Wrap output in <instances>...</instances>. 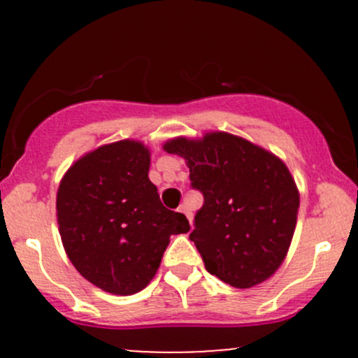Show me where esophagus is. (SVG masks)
I'll list each match as a JSON object with an SVG mask.
<instances>
[{
	"instance_id": "34e87169",
	"label": "esophagus",
	"mask_w": 358,
	"mask_h": 358,
	"mask_svg": "<svg viewBox=\"0 0 358 358\" xmlns=\"http://www.w3.org/2000/svg\"><path fill=\"white\" fill-rule=\"evenodd\" d=\"M180 212L185 213V217H187L188 222H190V225L193 224V213L190 208H188V205H180Z\"/></svg>"
}]
</instances>
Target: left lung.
Listing matches in <instances>:
<instances>
[{
  "instance_id": "8db88e82",
  "label": "left lung",
  "mask_w": 358,
  "mask_h": 358,
  "mask_svg": "<svg viewBox=\"0 0 358 358\" xmlns=\"http://www.w3.org/2000/svg\"><path fill=\"white\" fill-rule=\"evenodd\" d=\"M166 153L185 158L190 182L203 193L190 241L205 269L245 289L273 276L285 261L296 227L299 193L276 155L234 134L175 138Z\"/></svg>"
}]
</instances>
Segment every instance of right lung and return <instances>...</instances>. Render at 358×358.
<instances>
[{"label":"right lung","instance_id":"right-lung-1","mask_svg":"<svg viewBox=\"0 0 358 358\" xmlns=\"http://www.w3.org/2000/svg\"><path fill=\"white\" fill-rule=\"evenodd\" d=\"M150 150L122 139L77 159L57 192V222L65 252L94 286L134 294L150 285L170 236L190 231L168 210L148 178Z\"/></svg>","mask_w":358,"mask_h":358}]
</instances>
